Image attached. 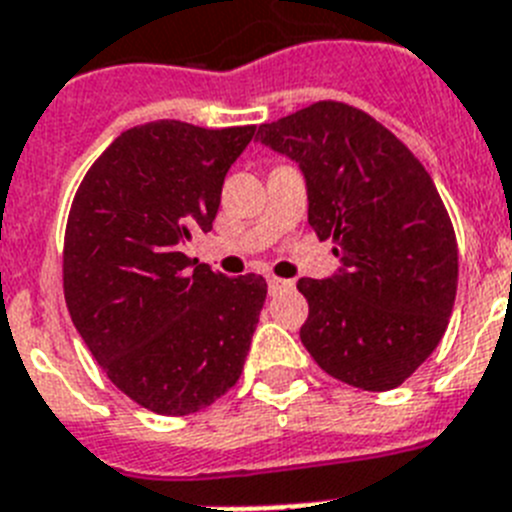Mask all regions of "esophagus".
Here are the masks:
<instances>
[{"mask_svg":"<svg viewBox=\"0 0 512 512\" xmlns=\"http://www.w3.org/2000/svg\"><path fill=\"white\" fill-rule=\"evenodd\" d=\"M296 286V283L293 281H286V278H275V275H270L268 278V291L273 293H283V291H291V288Z\"/></svg>","mask_w":512,"mask_h":512,"instance_id":"esophagus-1","label":"esophagus"}]
</instances>
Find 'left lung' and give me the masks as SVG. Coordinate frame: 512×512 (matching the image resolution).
Segmentation results:
<instances>
[{"instance_id":"left-lung-1","label":"left lung","mask_w":512,"mask_h":512,"mask_svg":"<svg viewBox=\"0 0 512 512\" xmlns=\"http://www.w3.org/2000/svg\"><path fill=\"white\" fill-rule=\"evenodd\" d=\"M257 139L299 164L309 224L340 270L296 283L309 301L301 342L335 379L363 391L404 384L438 348L456 283V234L428 170L402 141L345 102L322 100Z\"/></svg>"}]
</instances>
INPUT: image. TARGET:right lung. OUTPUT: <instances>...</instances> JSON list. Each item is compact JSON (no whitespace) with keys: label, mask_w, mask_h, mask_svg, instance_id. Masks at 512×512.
<instances>
[{"label":"right lung","mask_w":512,"mask_h":512,"mask_svg":"<svg viewBox=\"0 0 512 512\" xmlns=\"http://www.w3.org/2000/svg\"><path fill=\"white\" fill-rule=\"evenodd\" d=\"M255 126L154 121L90 167L64 237L71 322L118 389L157 415H190L237 384L268 296L185 255L211 231L229 167Z\"/></svg>","instance_id":"right-lung-1"}]
</instances>
